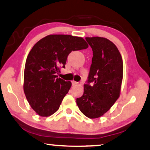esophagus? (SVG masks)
<instances>
[{
  "label": "esophagus",
  "mask_w": 150,
  "mask_h": 150,
  "mask_svg": "<svg viewBox=\"0 0 150 150\" xmlns=\"http://www.w3.org/2000/svg\"><path fill=\"white\" fill-rule=\"evenodd\" d=\"M72 86H75V85H77L78 83L77 82L74 81V80H72Z\"/></svg>",
  "instance_id": "1"
}]
</instances>
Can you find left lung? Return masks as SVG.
Here are the masks:
<instances>
[{"instance_id": "left-lung-1", "label": "left lung", "mask_w": 150, "mask_h": 150, "mask_svg": "<svg viewBox=\"0 0 150 150\" xmlns=\"http://www.w3.org/2000/svg\"><path fill=\"white\" fill-rule=\"evenodd\" d=\"M85 39L93 50V57L84 93L76 103L85 116L96 119L106 113L120 96L123 64L112 41L100 37Z\"/></svg>"}]
</instances>
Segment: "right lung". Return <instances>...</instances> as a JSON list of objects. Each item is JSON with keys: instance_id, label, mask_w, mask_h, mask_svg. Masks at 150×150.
Listing matches in <instances>:
<instances>
[{"instance_id": "1", "label": "right lung", "mask_w": 150, "mask_h": 150, "mask_svg": "<svg viewBox=\"0 0 150 150\" xmlns=\"http://www.w3.org/2000/svg\"><path fill=\"white\" fill-rule=\"evenodd\" d=\"M88 47L84 39L70 35H49L38 41L25 62L23 90L31 107L41 117H49L59 109L72 83L56 75L65 68L72 51Z\"/></svg>"}]
</instances>
